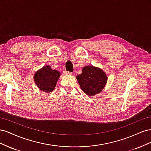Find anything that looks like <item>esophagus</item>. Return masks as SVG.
Returning a JSON list of instances; mask_svg holds the SVG:
<instances>
[{
  "label": "esophagus",
  "mask_w": 151,
  "mask_h": 151,
  "mask_svg": "<svg viewBox=\"0 0 151 151\" xmlns=\"http://www.w3.org/2000/svg\"><path fill=\"white\" fill-rule=\"evenodd\" d=\"M63 73H64V74H68V75L72 74V72H68V71H67V70H64V71H63Z\"/></svg>",
  "instance_id": "1"
}]
</instances>
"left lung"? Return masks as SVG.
I'll return each instance as SVG.
<instances>
[{
    "instance_id": "left-lung-1",
    "label": "left lung",
    "mask_w": 151,
    "mask_h": 151,
    "mask_svg": "<svg viewBox=\"0 0 151 151\" xmlns=\"http://www.w3.org/2000/svg\"><path fill=\"white\" fill-rule=\"evenodd\" d=\"M81 89L90 96L99 93L104 88L107 77L99 68L91 65L84 67L83 73L77 76Z\"/></svg>"
}]
</instances>
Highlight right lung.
Here are the masks:
<instances>
[{
	"mask_svg": "<svg viewBox=\"0 0 151 151\" xmlns=\"http://www.w3.org/2000/svg\"><path fill=\"white\" fill-rule=\"evenodd\" d=\"M60 73L52 70L50 66L43 67L35 73L34 79L38 88L45 92L50 93L54 89Z\"/></svg>",
	"mask_w": 151,
	"mask_h": 151,
	"instance_id": "add662e5",
	"label": "right lung"
}]
</instances>
